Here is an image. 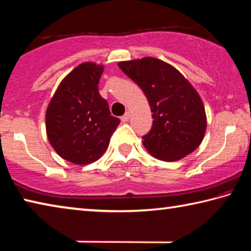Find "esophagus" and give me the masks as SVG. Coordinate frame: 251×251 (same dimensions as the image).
Wrapping results in <instances>:
<instances>
[{"label":"esophagus","mask_w":251,"mask_h":251,"mask_svg":"<svg viewBox=\"0 0 251 251\" xmlns=\"http://www.w3.org/2000/svg\"><path fill=\"white\" fill-rule=\"evenodd\" d=\"M121 120H122V122H128V120H129V113L128 112H126L124 115H123L122 117H121Z\"/></svg>","instance_id":"obj_1"}]
</instances>
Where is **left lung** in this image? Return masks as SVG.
<instances>
[{"label": "left lung", "mask_w": 251, "mask_h": 251, "mask_svg": "<svg viewBox=\"0 0 251 251\" xmlns=\"http://www.w3.org/2000/svg\"><path fill=\"white\" fill-rule=\"evenodd\" d=\"M142 88L154 118L143 145L165 161L179 160L201 145L207 127L202 100L193 85L175 67L155 57L118 63Z\"/></svg>", "instance_id": "8db88e82"}]
</instances>
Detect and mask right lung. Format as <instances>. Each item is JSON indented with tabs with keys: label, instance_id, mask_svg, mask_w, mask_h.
<instances>
[{
	"label": "right lung",
	"instance_id": "add662e5",
	"mask_svg": "<svg viewBox=\"0 0 251 251\" xmlns=\"http://www.w3.org/2000/svg\"><path fill=\"white\" fill-rule=\"evenodd\" d=\"M103 65L79 64L62 80L46 109L45 125L55 151L73 164L86 165L100 158L121 121L110 115L100 95Z\"/></svg>",
	"mask_w": 251,
	"mask_h": 251
}]
</instances>
